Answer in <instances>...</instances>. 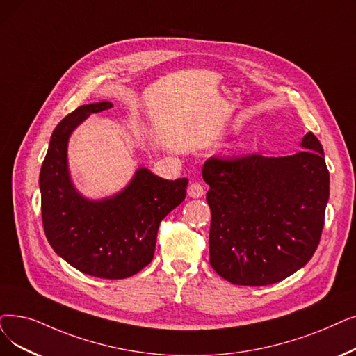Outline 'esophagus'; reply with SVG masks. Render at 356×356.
<instances>
[{
	"label": "esophagus",
	"instance_id": "esophagus-1",
	"mask_svg": "<svg viewBox=\"0 0 356 356\" xmlns=\"http://www.w3.org/2000/svg\"><path fill=\"white\" fill-rule=\"evenodd\" d=\"M188 193H189L191 197L197 199V197H202L204 196L205 191H204V186L200 183H192L191 186H189V189H188Z\"/></svg>",
	"mask_w": 356,
	"mask_h": 356
}]
</instances>
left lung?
<instances>
[{"mask_svg": "<svg viewBox=\"0 0 356 356\" xmlns=\"http://www.w3.org/2000/svg\"><path fill=\"white\" fill-rule=\"evenodd\" d=\"M286 157H211L202 167L211 208L209 261L231 284L280 282L317 249L330 176L313 132Z\"/></svg>", "mask_w": 356, "mask_h": 356, "instance_id": "1", "label": "left lung"}]
</instances>
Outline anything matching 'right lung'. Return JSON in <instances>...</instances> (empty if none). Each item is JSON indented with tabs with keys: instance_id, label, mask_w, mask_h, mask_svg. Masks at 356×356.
I'll return each instance as SVG.
<instances>
[{
	"instance_id": "obj_1",
	"label": "right lung",
	"mask_w": 356,
	"mask_h": 356,
	"mask_svg": "<svg viewBox=\"0 0 356 356\" xmlns=\"http://www.w3.org/2000/svg\"><path fill=\"white\" fill-rule=\"evenodd\" d=\"M111 102L80 106L58 123L39 177L46 238L76 270L104 280H123L154 257L161 220L186 197L188 179L165 180L138 167L120 192L90 199L76 191L68 167L74 129Z\"/></svg>"
}]
</instances>
